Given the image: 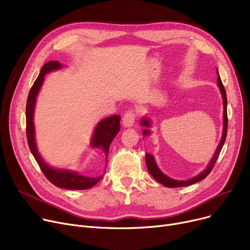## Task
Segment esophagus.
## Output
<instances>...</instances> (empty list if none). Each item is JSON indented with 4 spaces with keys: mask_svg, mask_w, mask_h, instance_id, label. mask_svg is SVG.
Returning <instances> with one entry per match:
<instances>
[{
    "mask_svg": "<svg viewBox=\"0 0 250 250\" xmlns=\"http://www.w3.org/2000/svg\"><path fill=\"white\" fill-rule=\"evenodd\" d=\"M136 121V114L133 110H128L123 117V125L125 127H132Z\"/></svg>",
    "mask_w": 250,
    "mask_h": 250,
    "instance_id": "esophagus-1",
    "label": "esophagus"
}]
</instances>
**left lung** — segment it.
Returning <instances> with one entry per match:
<instances>
[{"mask_svg":"<svg viewBox=\"0 0 250 250\" xmlns=\"http://www.w3.org/2000/svg\"><path fill=\"white\" fill-rule=\"evenodd\" d=\"M217 74H218V87L220 89V92H221V95H222V99H223V107H224V113H223V132H222V138L220 140V143L219 145L214 153V156L212 157V159L209 160L208 166L206 167L205 170H203V171L195 175L194 177L190 178V179H188V180H177V179H172L168 177L166 174H164L161 170L159 169L158 165H157L156 161H155V158L154 156L149 154V153H146V165H147V168H148V171L149 173L153 176L154 179H156L157 181H158L159 183H161V185H163L164 187L166 188H182V187H188V186H191L193 185V183H196L199 182L201 180H203L204 178H206L208 173L212 171L213 167L215 166V163L218 159V157L220 155V152L223 148V145H224L225 143V140H226V136H227V127H228V118H227V96H226V91H225V88L224 86H223V83L221 81V78H220V75L218 73V69H217ZM141 125L142 126H144L145 128L143 129V136L144 137H147V136H150L151 135V129L149 127H151V121L150 118L144 116L142 120H141Z\"/></svg>","mask_w":250,"mask_h":250,"instance_id":"left-lung-1","label":"left lung"}]
</instances>
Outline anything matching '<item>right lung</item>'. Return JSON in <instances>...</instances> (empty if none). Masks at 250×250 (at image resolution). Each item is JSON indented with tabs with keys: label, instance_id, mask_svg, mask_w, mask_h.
<instances>
[{
	"label": "right lung",
	"instance_id": "obj_1",
	"mask_svg": "<svg viewBox=\"0 0 250 250\" xmlns=\"http://www.w3.org/2000/svg\"><path fill=\"white\" fill-rule=\"evenodd\" d=\"M62 68V64L59 61L47 62L43 64L41 73H39L33 86L31 87L27 98V103H26V136H27L29 149L37 164L41 167L42 173L52 185L65 189H88L93 188L103 177V175L90 177L79 174L75 170L51 167L43 160L42 155L39 154L36 146L35 128L33 122L36 98L39 93V90H41L43 84L44 76L47 73H50L52 71H58ZM120 122L121 115H112L104 118V120H101L94 128V133L93 136H92L90 146L95 149H101L104 152L105 156H106V160L110 144L121 129Z\"/></svg>",
	"mask_w": 250,
	"mask_h": 250
}]
</instances>
